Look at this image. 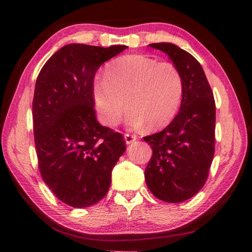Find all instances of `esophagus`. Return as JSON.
<instances>
[{"mask_svg":"<svg viewBox=\"0 0 252 252\" xmlns=\"http://www.w3.org/2000/svg\"><path fill=\"white\" fill-rule=\"evenodd\" d=\"M125 140H126V144H130V143H132V142H134V141H135V140H136V135H134V134L126 133V134H125Z\"/></svg>","mask_w":252,"mask_h":252,"instance_id":"1","label":"esophagus"}]
</instances>
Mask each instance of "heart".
Returning a JSON list of instances; mask_svg holds the SVG:
<instances>
[{
	"mask_svg": "<svg viewBox=\"0 0 252 252\" xmlns=\"http://www.w3.org/2000/svg\"><path fill=\"white\" fill-rule=\"evenodd\" d=\"M182 94L183 81L177 66L144 54L114 60L106 66L105 76L93 81L96 111L109 126L120 123L126 104L127 125L159 129L176 116Z\"/></svg>",
	"mask_w": 252,
	"mask_h": 252,
	"instance_id": "1",
	"label": "heart"
}]
</instances>
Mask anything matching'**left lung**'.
Returning a JSON list of instances; mask_svg holds the SVG:
<instances>
[{"label": "left lung", "instance_id": "8db88e82", "mask_svg": "<svg viewBox=\"0 0 252 252\" xmlns=\"http://www.w3.org/2000/svg\"><path fill=\"white\" fill-rule=\"evenodd\" d=\"M150 46L167 53L177 66L183 94L172 122L143 138L152 148L144 179L155 197L179 203L197 194L208 179L215 156V97L203 69L190 53L172 43Z\"/></svg>", "mask_w": 252, "mask_h": 252}]
</instances>
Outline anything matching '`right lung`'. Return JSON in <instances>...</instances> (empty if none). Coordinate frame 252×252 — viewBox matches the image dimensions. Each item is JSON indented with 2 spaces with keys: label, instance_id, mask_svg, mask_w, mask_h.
Instances as JSON below:
<instances>
[{
  "label": "right lung",
  "instance_id": "right-lung-1",
  "mask_svg": "<svg viewBox=\"0 0 252 252\" xmlns=\"http://www.w3.org/2000/svg\"><path fill=\"white\" fill-rule=\"evenodd\" d=\"M126 48L67 44L37 75L32 103L37 165L45 185L67 206L87 208L103 199L126 151L122 134L96 120L93 81L105 61Z\"/></svg>",
  "mask_w": 252,
  "mask_h": 252
}]
</instances>
